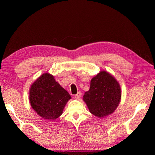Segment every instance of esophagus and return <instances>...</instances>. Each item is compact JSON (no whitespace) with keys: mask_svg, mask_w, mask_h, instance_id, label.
I'll return each mask as SVG.
<instances>
[{"mask_svg":"<svg viewBox=\"0 0 155 155\" xmlns=\"http://www.w3.org/2000/svg\"><path fill=\"white\" fill-rule=\"evenodd\" d=\"M81 93L80 92H78L77 94H76V95H74V98H76V99H79L80 98H81Z\"/></svg>","mask_w":155,"mask_h":155,"instance_id":"1","label":"esophagus"}]
</instances>
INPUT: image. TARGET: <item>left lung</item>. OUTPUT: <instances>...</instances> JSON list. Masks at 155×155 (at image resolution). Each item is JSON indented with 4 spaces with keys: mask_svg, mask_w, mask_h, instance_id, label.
Wrapping results in <instances>:
<instances>
[{
    "mask_svg": "<svg viewBox=\"0 0 155 155\" xmlns=\"http://www.w3.org/2000/svg\"><path fill=\"white\" fill-rule=\"evenodd\" d=\"M83 101L91 114L98 117L110 115L120 104L121 88L117 80L106 71H101L91 80L90 88Z\"/></svg>",
    "mask_w": 155,
    "mask_h": 155,
    "instance_id": "left-lung-1",
    "label": "left lung"
}]
</instances>
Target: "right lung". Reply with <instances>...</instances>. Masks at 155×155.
<instances>
[{
	"mask_svg": "<svg viewBox=\"0 0 155 155\" xmlns=\"http://www.w3.org/2000/svg\"><path fill=\"white\" fill-rule=\"evenodd\" d=\"M71 98L54 77L44 73L35 81L29 90L32 108L44 119L53 121L62 114L67 102Z\"/></svg>",
	"mask_w": 155,
	"mask_h": 155,
	"instance_id": "1",
	"label": "right lung"
}]
</instances>
